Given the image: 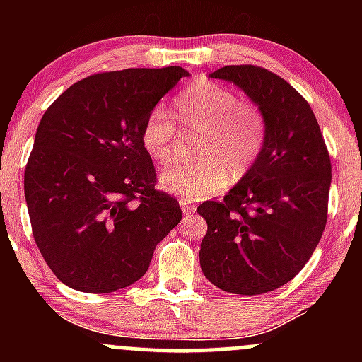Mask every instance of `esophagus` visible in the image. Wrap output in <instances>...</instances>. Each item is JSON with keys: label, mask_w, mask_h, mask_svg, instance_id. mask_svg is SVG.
Segmentation results:
<instances>
[{"label": "esophagus", "mask_w": 362, "mask_h": 362, "mask_svg": "<svg viewBox=\"0 0 362 362\" xmlns=\"http://www.w3.org/2000/svg\"><path fill=\"white\" fill-rule=\"evenodd\" d=\"M180 207H182V213H184V216H189V214H192L194 211H195V206L189 204V202L184 201V199H182V201H180Z\"/></svg>", "instance_id": "34e87169"}]
</instances>
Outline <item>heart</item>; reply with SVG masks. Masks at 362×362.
Wrapping results in <instances>:
<instances>
[{
	"label": "heart",
	"instance_id": "1",
	"mask_svg": "<svg viewBox=\"0 0 362 362\" xmlns=\"http://www.w3.org/2000/svg\"><path fill=\"white\" fill-rule=\"evenodd\" d=\"M175 115L187 132L202 134L194 163L161 173L160 184L185 201H201L250 172L265 143V117L252 100H238L233 90L197 80L175 98ZM141 143L153 160L172 161L177 126L172 114L155 107L141 127Z\"/></svg>",
	"mask_w": 362,
	"mask_h": 362
}]
</instances>
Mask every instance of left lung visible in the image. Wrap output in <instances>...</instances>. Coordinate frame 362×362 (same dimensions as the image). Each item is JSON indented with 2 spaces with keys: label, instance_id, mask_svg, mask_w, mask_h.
I'll list each match as a JSON object with an SVG mask.
<instances>
[{
  "label": "left lung",
  "instance_id": "8db88e82",
  "mask_svg": "<svg viewBox=\"0 0 362 362\" xmlns=\"http://www.w3.org/2000/svg\"><path fill=\"white\" fill-rule=\"evenodd\" d=\"M230 81L260 107L265 143L250 172L221 202L206 201L201 269L226 293L264 294L305 267L327 224L330 155L310 103L288 81L253 64L224 66Z\"/></svg>",
  "mask_w": 362,
  "mask_h": 362
}]
</instances>
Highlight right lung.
I'll list each match as a JSON object with an SVG mask.
<instances>
[{
  "label": "right lung",
  "instance_id": "obj_1",
  "mask_svg": "<svg viewBox=\"0 0 362 362\" xmlns=\"http://www.w3.org/2000/svg\"><path fill=\"white\" fill-rule=\"evenodd\" d=\"M180 66L91 74L45 110L25 168L32 233L61 282L112 293L144 276L156 245L180 223L177 199L155 189L141 127Z\"/></svg>",
  "mask_w": 362,
  "mask_h": 362
}]
</instances>
